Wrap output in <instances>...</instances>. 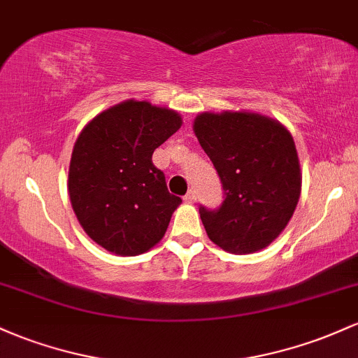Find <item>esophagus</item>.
<instances>
[{
  "label": "esophagus",
  "instance_id": "1",
  "mask_svg": "<svg viewBox=\"0 0 358 358\" xmlns=\"http://www.w3.org/2000/svg\"><path fill=\"white\" fill-rule=\"evenodd\" d=\"M183 200L188 203H194L195 200H197V194H195V190H188V194L183 197Z\"/></svg>",
  "mask_w": 358,
  "mask_h": 358
}]
</instances>
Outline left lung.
Returning <instances> with one entry per match:
<instances>
[{"mask_svg":"<svg viewBox=\"0 0 358 358\" xmlns=\"http://www.w3.org/2000/svg\"><path fill=\"white\" fill-rule=\"evenodd\" d=\"M194 132L226 194L217 210L200 207L207 236L229 253L266 248L285 229L301 197L292 134L278 120L253 112H202Z\"/></svg>","mask_w":358,"mask_h":358,"instance_id":"1","label":"left lung"}]
</instances>
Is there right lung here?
<instances>
[{"instance_id":"right-lung-1","label":"right lung","mask_w":358,"mask_h":358,"mask_svg":"<svg viewBox=\"0 0 358 358\" xmlns=\"http://www.w3.org/2000/svg\"><path fill=\"white\" fill-rule=\"evenodd\" d=\"M180 127L175 110L125 100L98 113L78 136L68 176L71 206L101 248L136 257L164 236L182 199L168 192L152 152Z\"/></svg>"}]
</instances>
